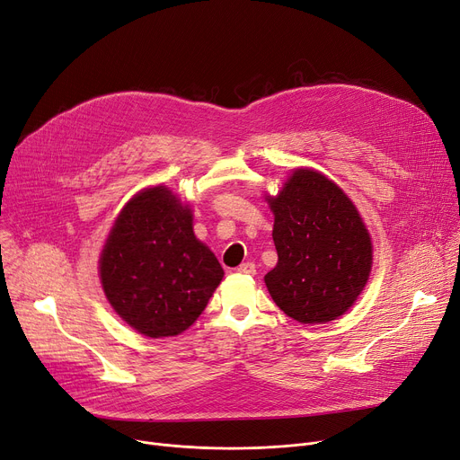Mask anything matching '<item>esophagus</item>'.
<instances>
[{"label":"esophagus","instance_id":"1","mask_svg":"<svg viewBox=\"0 0 460 460\" xmlns=\"http://www.w3.org/2000/svg\"><path fill=\"white\" fill-rule=\"evenodd\" d=\"M236 272H241V274H248V276H253L255 274V265L253 263H243L241 267H236Z\"/></svg>","mask_w":460,"mask_h":460}]
</instances>
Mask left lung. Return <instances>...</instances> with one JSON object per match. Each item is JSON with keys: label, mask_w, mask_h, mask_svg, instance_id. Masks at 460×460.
<instances>
[{"label": "left lung", "mask_w": 460, "mask_h": 460, "mask_svg": "<svg viewBox=\"0 0 460 460\" xmlns=\"http://www.w3.org/2000/svg\"><path fill=\"white\" fill-rule=\"evenodd\" d=\"M276 267L265 284L272 301L298 323L341 317L367 286L372 243L351 199L314 169H296L276 197Z\"/></svg>", "instance_id": "left-lung-1"}]
</instances>
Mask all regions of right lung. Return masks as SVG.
I'll return each mask as SVG.
<instances>
[{"label": "right lung", "mask_w": 460, "mask_h": 460, "mask_svg": "<svg viewBox=\"0 0 460 460\" xmlns=\"http://www.w3.org/2000/svg\"><path fill=\"white\" fill-rule=\"evenodd\" d=\"M191 208L165 186L138 191L122 208L99 259L114 312L150 338L176 336L203 314L224 278L197 241Z\"/></svg>", "instance_id": "1"}]
</instances>
